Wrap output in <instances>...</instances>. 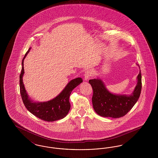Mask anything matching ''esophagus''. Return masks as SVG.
Instances as JSON below:
<instances>
[{"label": "esophagus", "mask_w": 158, "mask_h": 158, "mask_svg": "<svg viewBox=\"0 0 158 158\" xmlns=\"http://www.w3.org/2000/svg\"><path fill=\"white\" fill-rule=\"evenodd\" d=\"M92 76V71H90L89 70H88L85 71V72L84 79L85 81H87L89 79V78H90V77H91Z\"/></svg>", "instance_id": "obj_1"}]
</instances>
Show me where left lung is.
Returning <instances> with one entry per match:
<instances>
[{
    "label": "left lung",
    "instance_id": "1",
    "mask_svg": "<svg viewBox=\"0 0 158 158\" xmlns=\"http://www.w3.org/2000/svg\"><path fill=\"white\" fill-rule=\"evenodd\" d=\"M137 65L140 68L138 64ZM137 79V85L130 95L113 94L106 89L101 79L98 78L89 80V83L93 89L92 105L95 112L100 116L114 118H120L127 114L140 95L142 90L140 70Z\"/></svg>",
    "mask_w": 158,
    "mask_h": 158
}]
</instances>
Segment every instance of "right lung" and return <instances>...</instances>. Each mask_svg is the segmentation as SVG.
<instances>
[{
  "label": "right lung",
  "mask_w": 158,
  "mask_h": 158,
  "mask_svg": "<svg viewBox=\"0 0 158 158\" xmlns=\"http://www.w3.org/2000/svg\"><path fill=\"white\" fill-rule=\"evenodd\" d=\"M30 48L23 57L22 61L23 67L21 73L19 76L20 93L23 104L31 113L42 120L54 121L62 119L67 115L70 109L69 97L72 91L81 83L82 82V79L81 77H77L70 81L60 94L50 101L42 102H33L29 98L27 93L23 79L24 73L23 60L30 52Z\"/></svg>",
  "instance_id": "add662e5"
}]
</instances>
